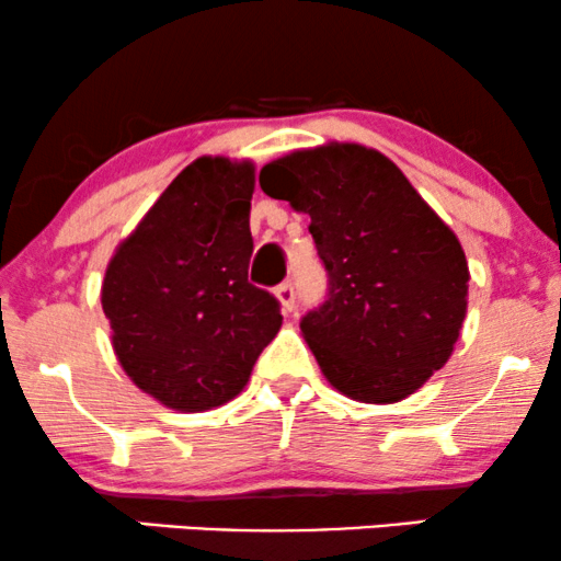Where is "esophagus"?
I'll return each mask as SVG.
<instances>
[{"label":"esophagus","mask_w":561,"mask_h":561,"mask_svg":"<svg viewBox=\"0 0 561 561\" xmlns=\"http://www.w3.org/2000/svg\"><path fill=\"white\" fill-rule=\"evenodd\" d=\"M275 296H278L280 299V307H283V312H294V307H296V291H294V283H280L278 288H275Z\"/></svg>","instance_id":"esophagus-1"}]
</instances>
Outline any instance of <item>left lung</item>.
<instances>
[{
  "label": "left lung",
  "mask_w": 561,
  "mask_h": 561,
  "mask_svg": "<svg viewBox=\"0 0 561 561\" xmlns=\"http://www.w3.org/2000/svg\"><path fill=\"white\" fill-rule=\"evenodd\" d=\"M260 186L312 218L328 294L299 328L330 385L364 403L416 392L466 320L468 262L455 233L390 158L362 145L280 158Z\"/></svg>",
  "instance_id": "left-lung-1"
}]
</instances>
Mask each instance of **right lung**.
Listing matches in <instances>:
<instances>
[{
    "label": "right lung",
    "instance_id": "obj_1",
    "mask_svg": "<svg viewBox=\"0 0 561 561\" xmlns=\"http://www.w3.org/2000/svg\"><path fill=\"white\" fill-rule=\"evenodd\" d=\"M252 190V163L197 158L108 262L101 301L116 356L176 411L239 396L280 330V301L249 283Z\"/></svg>",
    "mask_w": 561,
    "mask_h": 561
}]
</instances>
